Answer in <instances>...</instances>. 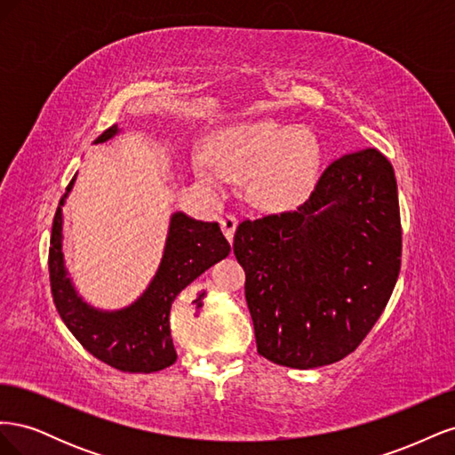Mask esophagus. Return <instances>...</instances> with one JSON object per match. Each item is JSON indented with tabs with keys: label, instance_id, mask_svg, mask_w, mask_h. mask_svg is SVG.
<instances>
[{
	"label": "esophagus",
	"instance_id": "34e87169",
	"mask_svg": "<svg viewBox=\"0 0 455 455\" xmlns=\"http://www.w3.org/2000/svg\"><path fill=\"white\" fill-rule=\"evenodd\" d=\"M220 226H222V231H224L226 239H228L229 243H233V235H235V229H237V226H239L237 216H233V214L222 216V220H220Z\"/></svg>",
	"mask_w": 455,
	"mask_h": 455
}]
</instances>
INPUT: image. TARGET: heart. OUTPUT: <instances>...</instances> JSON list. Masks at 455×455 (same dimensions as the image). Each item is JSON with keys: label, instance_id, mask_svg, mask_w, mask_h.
I'll use <instances>...</instances> for the list:
<instances>
[{"label": "heart", "instance_id": "b5f03b06", "mask_svg": "<svg viewBox=\"0 0 455 455\" xmlns=\"http://www.w3.org/2000/svg\"><path fill=\"white\" fill-rule=\"evenodd\" d=\"M321 161L319 139L309 129L261 117L218 129L191 157V169L214 189L244 176V196L252 204L288 211L309 197Z\"/></svg>", "mask_w": 455, "mask_h": 455}]
</instances>
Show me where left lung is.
Wrapping results in <instances>:
<instances>
[{
  "mask_svg": "<svg viewBox=\"0 0 455 455\" xmlns=\"http://www.w3.org/2000/svg\"><path fill=\"white\" fill-rule=\"evenodd\" d=\"M401 251L395 171L374 148L328 164L296 211L244 220L233 252L258 353L298 370L353 353L387 306Z\"/></svg>",
  "mask_w": 455,
  "mask_h": 455,
  "instance_id": "obj_1",
  "label": "left lung"
}]
</instances>
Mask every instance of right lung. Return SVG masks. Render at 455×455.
Returning a JSON list of instances; mask_svg holds the SVG:
<instances>
[{
    "instance_id": "right-lung-1",
    "label": "right lung",
    "mask_w": 455,
    "mask_h": 455,
    "mask_svg": "<svg viewBox=\"0 0 455 455\" xmlns=\"http://www.w3.org/2000/svg\"><path fill=\"white\" fill-rule=\"evenodd\" d=\"M117 132L119 127L112 125L94 144L112 140ZM76 176L54 214L49 246L51 292L60 319L81 346L112 368L131 374L167 368L176 363L169 323L172 301L201 273L224 259L231 246L218 222H201L178 211L171 214L161 264L140 298L116 311L94 307L76 291L62 252V206L76 184Z\"/></svg>"
}]
</instances>
